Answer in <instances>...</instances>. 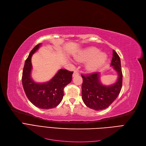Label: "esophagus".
<instances>
[{
	"mask_svg": "<svg viewBox=\"0 0 146 146\" xmlns=\"http://www.w3.org/2000/svg\"><path fill=\"white\" fill-rule=\"evenodd\" d=\"M79 72H78V71L77 70H74V73H73V76H77V75H79Z\"/></svg>",
	"mask_w": 146,
	"mask_h": 146,
	"instance_id": "1",
	"label": "esophagus"
}]
</instances>
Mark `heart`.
<instances>
[{
  "label": "heart",
  "instance_id": "obj_1",
  "mask_svg": "<svg viewBox=\"0 0 146 146\" xmlns=\"http://www.w3.org/2000/svg\"><path fill=\"white\" fill-rule=\"evenodd\" d=\"M79 62H86V68L88 72H95L101 67L107 60V55L103 52H99L95 47L88 48L75 56Z\"/></svg>",
  "mask_w": 146,
  "mask_h": 146
}]
</instances>
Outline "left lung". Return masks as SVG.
I'll use <instances>...</instances> for the list:
<instances>
[{
  "mask_svg": "<svg viewBox=\"0 0 146 146\" xmlns=\"http://www.w3.org/2000/svg\"><path fill=\"white\" fill-rule=\"evenodd\" d=\"M111 66L117 72V81L110 86H104L101 82L100 73H93L82 74V99L88 107L95 110L106 109L118 96L123 84L121 60L116 51L113 50Z\"/></svg>",
  "mask_w": 146,
  "mask_h": 146,
  "instance_id": "left-lung-1",
  "label": "left lung"
}]
</instances>
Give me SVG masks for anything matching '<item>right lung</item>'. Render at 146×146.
<instances>
[{
	"label": "right lung",
	"mask_w": 146,
	"mask_h": 146,
	"mask_svg": "<svg viewBox=\"0 0 146 146\" xmlns=\"http://www.w3.org/2000/svg\"><path fill=\"white\" fill-rule=\"evenodd\" d=\"M37 44L29 54L25 62L22 72V86L26 96L36 107L42 109H50L58 106L64 96V88L71 82L73 72L60 69L50 81L36 83L31 77V57L40 47Z\"/></svg>",
	"instance_id": "obj_1"
}]
</instances>
